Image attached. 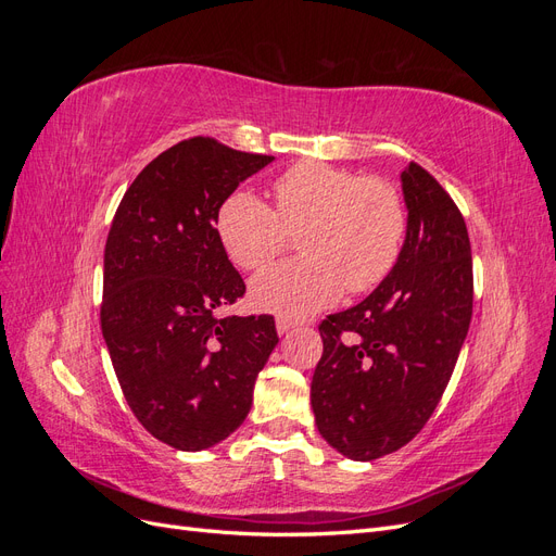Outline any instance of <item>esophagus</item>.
Here are the masks:
<instances>
[{"label":"esophagus","instance_id":"esophagus-1","mask_svg":"<svg viewBox=\"0 0 556 556\" xmlns=\"http://www.w3.org/2000/svg\"><path fill=\"white\" fill-rule=\"evenodd\" d=\"M294 327H296V323H292L290 317H278V319H276V329H278V333H280V336L290 333Z\"/></svg>","mask_w":556,"mask_h":556}]
</instances>
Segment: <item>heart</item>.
<instances>
[{
  "mask_svg": "<svg viewBox=\"0 0 556 556\" xmlns=\"http://www.w3.org/2000/svg\"><path fill=\"white\" fill-rule=\"evenodd\" d=\"M276 211L248 190L227 197L217 237L229 260L262 271L300 231L301 260L268 268L250 285L252 304L290 317L331 306L343 294L368 292L392 271L408 229L406 204L392 182L359 178L341 166L301 162L274 182Z\"/></svg>",
  "mask_w": 556,
  "mask_h": 556,
  "instance_id": "b5f03b06",
  "label": "heart"
}]
</instances>
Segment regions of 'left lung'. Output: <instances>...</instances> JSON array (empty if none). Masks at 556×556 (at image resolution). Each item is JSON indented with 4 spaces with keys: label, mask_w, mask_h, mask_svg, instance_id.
I'll return each mask as SVG.
<instances>
[{
    "label": "left lung",
    "mask_w": 556,
    "mask_h": 556,
    "mask_svg": "<svg viewBox=\"0 0 556 556\" xmlns=\"http://www.w3.org/2000/svg\"><path fill=\"white\" fill-rule=\"evenodd\" d=\"M408 229L394 268L362 304L319 325L311 406L343 457L371 462L413 441L439 406L473 313L466 223L422 166L401 172Z\"/></svg>",
    "instance_id": "8db88e82"
}]
</instances>
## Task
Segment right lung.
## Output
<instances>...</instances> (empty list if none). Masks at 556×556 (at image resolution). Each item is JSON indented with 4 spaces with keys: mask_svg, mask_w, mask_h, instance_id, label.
<instances>
[{
    "mask_svg": "<svg viewBox=\"0 0 556 556\" xmlns=\"http://www.w3.org/2000/svg\"><path fill=\"white\" fill-rule=\"evenodd\" d=\"M271 162L180 141L134 178L109 231L102 333L117 382L143 429L182 452L243 425L278 343L271 315H220L245 282L215 229L227 197Z\"/></svg>",
    "mask_w": 556,
    "mask_h": 556,
    "instance_id": "1",
    "label": "right lung"
}]
</instances>
